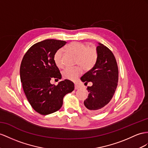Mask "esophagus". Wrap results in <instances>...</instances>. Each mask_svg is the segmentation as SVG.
<instances>
[{"label":"esophagus","instance_id":"1","mask_svg":"<svg viewBox=\"0 0 148 148\" xmlns=\"http://www.w3.org/2000/svg\"><path fill=\"white\" fill-rule=\"evenodd\" d=\"M74 88H75V89H78L80 88V86H79L77 84H74Z\"/></svg>","mask_w":148,"mask_h":148}]
</instances>
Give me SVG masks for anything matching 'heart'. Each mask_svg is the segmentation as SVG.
Listing matches in <instances>:
<instances>
[{
	"label": "heart",
	"mask_w": 148,
	"mask_h": 148,
	"mask_svg": "<svg viewBox=\"0 0 148 148\" xmlns=\"http://www.w3.org/2000/svg\"><path fill=\"white\" fill-rule=\"evenodd\" d=\"M67 51L76 56L75 63L80 65L83 69L89 71L95 65L97 59V51L92 46H88L86 43L80 42H73L66 46ZM54 60L56 66L59 68L64 66L62 60V50L59 49L54 56ZM82 73L81 67H66L62 73L64 79L71 81H75Z\"/></svg>",
	"instance_id": "heart-1"
}]
</instances>
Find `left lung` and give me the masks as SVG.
Returning a JSON list of instances; mask_svg holds the SVG:
<instances>
[{"label": "left lung", "instance_id": "1", "mask_svg": "<svg viewBox=\"0 0 148 148\" xmlns=\"http://www.w3.org/2000/svg\"><path fill=\"white\" fill-rule=\"evenodd\" d=\"M96 50V64L81 78L85 84L89 82L92 83V86L87 89L89 94L84 104L87 111L93 114L103 111L110 102L115 93L119 77L118 67L112 51L101 43H98Z\"/></svg>", "mask_w": 148, "mask_h": 148}]
</instances>
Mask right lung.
I'll list each match as a JSON object with an SVG mask.
<instances>
[{
  "instance_id": "right-lung-1",
  "label": "right lung",
  "mask_w": 148,
  "mask_h": 148,
  "mask_svg": "<svg viewBox=\"0 0 148 148\" xmlns=\"http://www.w3.org/2000/svg\"><path fill=\"white\" fill-rule=\"evenodd\" d=\"M66 41L46 39L34 44L26 52L20 67L21 81L27 99L32 108L42 115L59 110L63 98L74 89V83L66 79L55 86L52 78L61 79L59 68L54 60L57 51Z\"/></svg>"
}]
</instances>
